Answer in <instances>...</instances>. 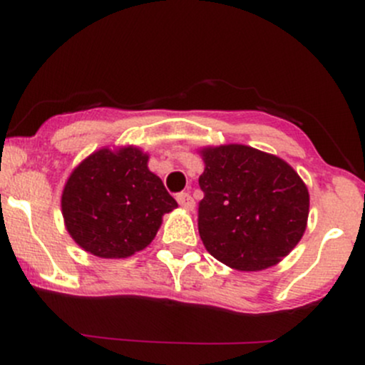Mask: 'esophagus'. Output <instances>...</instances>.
Masks as SVG:
<instances>
[{
    "label": "esophagus",
    "mask_w": 365,
    "mask_h": 365,
    "mask_svg": "<svg viewBox=\"0 0 365 365\" xmlns=\"http://www.w3.org/2000/svg\"><path fill=\"white\" fill-rule=\"evenodd\" d=\"M177 200H178L180 206L185 209V211H192V209H194V206H195L194 199H192V195L188 194V192H182V194H178Z\"/></svg>",
    "instance_id": "1"
}]
</instances>
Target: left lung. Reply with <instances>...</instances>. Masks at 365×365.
<instances>
[{
  "instance_id": "8db88e82",
  "label": "left lung",
  "mask_w": 365,
  "mask_h": 365,
  "mask_svg": "<svg viewBox=\"0 0 365 365\" xmlns=\"http://www.w3.org/2000/svg\"><path fill=\"white\" fill-rule=\"evenodd\" d=\"M199 154V235L207 252L238 271L276 266L307 228L304 180L284 159L250 145H207Z\"/></svg>"
}]
</instances>
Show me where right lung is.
<instances>
[{
    "label": "right lung",
    "mask_w": 365,
    "mask_h": 365,
    "mask_svg": "<svg viewBox=\"0 0 365 365\" xmlns=\"http://www.w3.org/2000/svg\"><path fill=\"white\" fill-rule=\"evenodd\" d=\"M137 145L101 148L75 166L61 192L66 232L86 252L125 259L156 237L163 216L178 207Z\"/></svg>",
    "instance_id": "right-lung-1"
}]
</instances>
